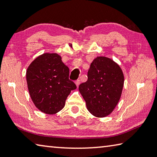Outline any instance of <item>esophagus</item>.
<instances>
[{
	"instance_id": "obj_1",
	"label": "esophagus",
	"mask_w": 157,
	"mask_h": 157,
	"mask_svg": "<svg viewBox=\"0 0 157 157\" xmlns=\"http://www.w3.org/2000/svg\"><path fill=\"white\" fill-rule=\"evenodd\" d=\"M79 84H80V80H79V79H78V80L75 81V84H76L77 87H78L79 85Z\"/></svg>"
}]
</instances>
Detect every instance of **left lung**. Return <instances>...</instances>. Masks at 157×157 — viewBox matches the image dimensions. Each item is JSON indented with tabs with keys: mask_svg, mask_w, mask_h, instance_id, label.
<instances>
[{
	"mask_svg": "<svg viewBox=\"0 0 157 157\" xmlns=\"http://www.w3.org/2000/svg\"><path fill=\"white\" fill-rule=\"evenodd\" d=\"M87 81L79 84V91L89 113L105 117L113 113L121 98L124 82L122 70L113 59L97 56L91 63Z\"/></svg>",
	"mask_w": 157,
	"mask_h": 157,
	"instance_id": "left-lung-1",
	"label": "left lung"
}]
</instances>
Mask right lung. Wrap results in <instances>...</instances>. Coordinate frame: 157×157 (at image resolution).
I'll list each match as a JSON object with an SVG mask.
<instances>
[{"instance_id":"1","label":"right lung","mask_w":157,"mask_h":157,"mask_svg":"<svg viewBox=\"0 0 157 157\" xmlns=\"http://www.w3.org/2000/svg\"><path fill=\"white\" fill-rule=\"evenodd\" d=\"M68 77V67L56 53H44L31 62L26 71L27 86L39 110L54 114L64 108L67 97L77 88Z\"/></svg>"}]
</instances>
